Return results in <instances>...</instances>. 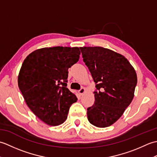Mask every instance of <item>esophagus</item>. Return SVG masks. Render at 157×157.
I'll return each instance as SVG.
<instances>
[{
    "mask_svg": "<svg viewBox=\"0 0 157 157\" xmlns=\"http://www.w3.org/2000/svg\"><path fill=\"white\" fill-rule=\"evenodd\" d=\"M78 92H79V94H80V95L84 94V93L86 92V89H85L84 88H82L78 91Z\"/></svg>",
    "mask_w": 157,
    "mask_h": 157,
    "instance_id": "esophagus-1",
    "label": "esophagus"
}]
</instances>
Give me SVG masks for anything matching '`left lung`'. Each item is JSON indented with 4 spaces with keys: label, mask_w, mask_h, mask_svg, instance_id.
<instances>
[{
    "label": "left lung",
    "mask_w": 157,
    "mask_h": 157,
    "mask_svg": "<svg viewBox=\"0 0 157 157\" xmlns=\"http://www.w3.org/2000/svg\"><path fill=\"white\" fill-rule=\"evenodd\" d=\"M80 50L96 88L94 104L87 109L88 119L98 128L111 126L134 98L136 71L124 56L110 49L84 46Z\"/></svg>",
    "instance_id": "obj_1"
}]
</instances>
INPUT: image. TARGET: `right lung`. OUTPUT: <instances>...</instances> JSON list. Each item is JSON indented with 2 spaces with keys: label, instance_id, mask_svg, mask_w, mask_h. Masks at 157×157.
Listing matches in <instances>:
<instances>
[{
  "label": "right lung",
  "instance_id": "1",
  "mask_svg": "<svg viewBox=\"0 0 157 157\" xmlns=\"http://www.w3.org/2000/svg\"><path fill=\"white\" fill-rule=\"evenodd\" d=\"M78 47L42 48L23 61L18 86L34 114L48 125L62 124L76 96L67 88L68 69L78 61Z\"/></svg>",
  "mask_w": 157,
  "mask_h": 157
}]
</instances>
